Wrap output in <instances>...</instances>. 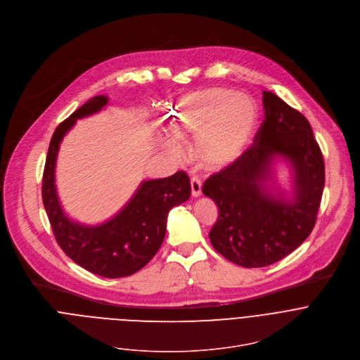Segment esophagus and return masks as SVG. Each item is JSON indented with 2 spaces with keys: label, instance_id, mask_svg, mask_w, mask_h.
I'll list each match as a JSON object with an SVG mask.
<instances>
[{
  "label": "esophagus",
  "instance_id": "obj_1",
  "mask_svg": "<svg viewBox=\"0 0 360 360\" xmlns=\"http://www.w3.org/2000/svg\"><path fill=\"white\" fill-rule=\"evenodd\" d=\"M191 189H192V196L199 198L202 195V182L198 176H193L191 179Z\"/></svg>",
  "mask_w": 360,
  "mask_h": 360
}]
</instances>
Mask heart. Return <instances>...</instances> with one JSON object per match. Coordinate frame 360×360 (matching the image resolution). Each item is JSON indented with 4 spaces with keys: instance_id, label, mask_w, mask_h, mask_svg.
I'll return each instance as SVG.
<instances>
[{
    "instance_id": "b5f03b06",
    "label": "heart",
    "mask_w": 360,
    "mask_h": 360,
    "mask_svg": "<svg viewBox=\"0 0 360 360\" xmlns=\"http://www.w3.org/2000/svg\"><path fill=\"white\" fill-rule=\"evenodd\" d=\"M169 126L181 140H195V157L205 169H223L245 151L255 124L252 102L231 89L209 88L178 98L168 108ZM174 157L182 155L179 140L160 134Z\"/></svg>"
}]
</instances>
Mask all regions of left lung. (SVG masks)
Listing matches in <instances>:
<instances>
[{
	"mask_svg": "<svg viewBox=\"0 0 360 360\" xmlns=\"http://www.w3.org/2000/svg\"><path fill=\"white\" fill-rule=\"evenodd\" d=\"M262 102L265 119L254 144L202 189L219 207L209 233L212 245L244 268L272 265L304 243L326 182L324 158L309 120L274 92L264 91ZM278 159L291 167L290 197L269 185Z\"/></svg>",
	"mask_w": 360,
	"mask_h": 360,
	"instance_id": "left-lung-1",
	"label": "left lung"
}]
</instances>
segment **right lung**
<instances>
[{"mask_svg":"<svg viewBox=\"0 0 360 360\" xmlns=\"http://www.w3.org/2000/svg\"><path fill=\"white\" fill-rule=\"evenodd\" d=\"M108 101L106 95L94 96L57 126L46 157L41 199L53 234L65 255L95 275L116 279L136 274L153 259L164 241L168 213L189 199L191 182L184 171L168 178L144 181L110 220L98 226L71 220L64 213L56 189L60 143L77 119L102 110Z\"/></svg>","mask_w":360,"mask_h":360,"instance_id":"add662e5","label":"right lung"}]
</instances>
